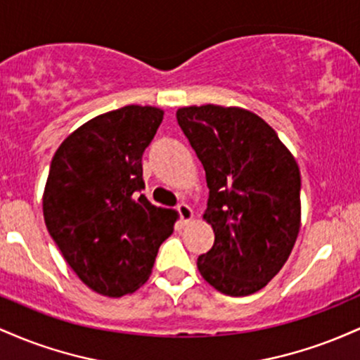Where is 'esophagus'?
<instances>
[{
  "label": "esophagus",
  "mask_w": 360,
  "mask_h": 360,
  "mask_svg": "<svg viewBox=\"0 0 360 360\" xmlns=\"http://www.w3.org/2000/svg\"><path fill=\"white\" fill-rule=\"evenodd\" d=\"M176 210H177V214H179L181 225H188V223L193 220V210L189 208L188 205H184V203L177 205Z\"/></svg>",
  "instance_id": "34e87169"
}]
</instances>
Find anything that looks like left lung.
<instances>
[{
	"mask_svg": "<svg viewBox=\"0 0 360 360\" xmlns=\"http://www.w3.org/2000/svg\"><path fill=\"white\" fill-rule=\"evenodd\" d=\"M176 118L210 189L203 218L214 243L198 257V269L223 295L249 296L278 274L295 247L301 221L298 164L252 111L186 106Z\"/></svg>",
	"mask_w": 360,
	"mask_h": 360,
	"instance_id": "1",
	"label": "left lung"
}]
</instances>
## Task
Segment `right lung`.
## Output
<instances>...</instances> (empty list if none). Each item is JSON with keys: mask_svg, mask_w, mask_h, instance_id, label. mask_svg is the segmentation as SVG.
<instances>
[{"mask_svg": "<svg viewBox=\"0 0 360 360\" xmlns=\"http://www.w3.org/2000/svg\"><path fill=\"white\" fill-rule=\"evenodd\" d=\"M162 117L154 106L108 111L69 135L51 162L45 225L77 278L103 296L146 283L174 232V212L142 194V155Z\"/></svg>", "mask_w": 360, "mask_h": 360, "instance_id": "right-lung-1", "label": "right lung"}]
</instances>
